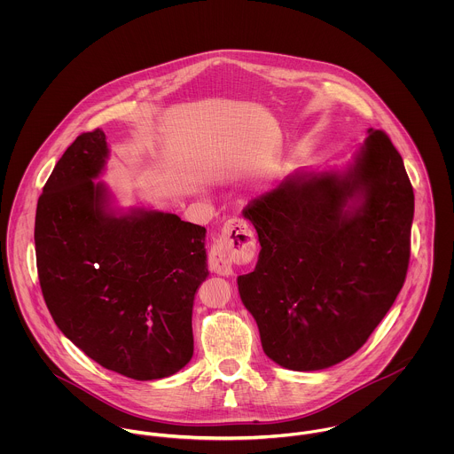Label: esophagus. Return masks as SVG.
Here are the masks:
<instances>
[{
	"label": "esophagus",
	"instance_id": "34e87169",
	"mask_svg": "<svg viewBox=\"0 0 454 454\" xmlns=\"http://www.w3.org/2000/svg\"><path fill=\"white\" fill-rule=\"evenodd\" d=\"M257 239L252 227L243 218H229L213 239L209 252V269L216 274L229 276L234 265L254 259Z\"/></svg>",
	"mask_w": 454,
	"mask_h": 454
}]
</instances>
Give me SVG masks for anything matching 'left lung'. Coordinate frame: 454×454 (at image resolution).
Here are the masks:
<instances>
[{
    "mask_svg": "<svg viewBox=\"0 0 454 454\" xmlns=\"http://www.w3.org/2000/svg\"><path fill=\"white\" fill-rule=\"evenodd\" d=\"M356 196L351 210L343 207ZM259 234L255 270L238 278L263 353L292 371L355 355L403 286L414 192L385 130L369 129L342 173H295L243 209Z\"/></svg>",
    "mask_w": 454,
    "mask_h": 454,
    "instance_id": "obj_1",
    "label": "left lung"
}]
</instances>
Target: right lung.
<instances>
[{
	"label": "right lung",
	"instance_id": "add662e5",
	"mask_svg": "<svg viewBox=\"0 0 454 454\" xmlns=\"http://www.w3.org/2000/svg\"><path fill=\"white\" fill-rule=\"evenodd\" d=\"M106 136L82 132L38 199L35 247L45 304L89 358L130 380L168 378L194 355L192 308L207 276L206 229L173 213L108 211Z\"/></svg>",
	"mask_w": 454,
	"mask_h": 454
}]
</instances>
